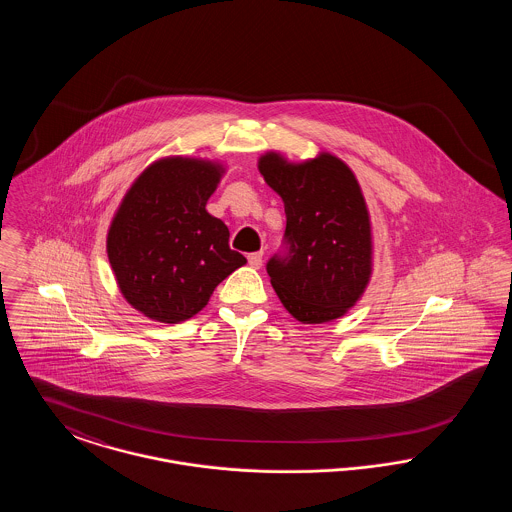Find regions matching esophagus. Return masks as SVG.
Listing matches in <instances>:
<instances>
[{
  "label": "esophagus",
  "instance_id": "34e87169",
  "mask_svg": "<svg viewBox=\"0 0 512 512\" xmlns=\"http://www.w3.org/2000/svg\"><path fill=\"white\" fill-rule=\"evenodd\" d=\"M247 263L253 268H259L263 265V253L257 251V253H249L247 255Z\"/></svg>",
  "mask_w": 512,
  "mask_h": 512
}]
</instances>
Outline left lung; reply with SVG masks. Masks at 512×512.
I'll return each mask as SVG.
<instances>
[{
	"instance_id": "8db88e82",
	"label": "left lung",
	"mask_w": 512,
	"mask_h": 512,
	"mask_svg": "<svg viewBox=\"0 0 512 512\" xmlns=\"http://www.w3.org/2000/svg\"><path fill=\"white\" fill-rule=\"evenodd\" d=\"M257 167L286 211L288 251L267 263L274 292L303 324L343 317L372 274L370 215L355 174L326 151L303 163L267 151Z\"/></svg>"
}]
</instances>
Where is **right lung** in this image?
<instances>
[{
	"label": "right lung",
	"instance_id": "1",
	"mask_svg": "<svg viewBox=\"0 0 512 512\" xmlns=\"http://www.w3.org/2000/svg\"><path fill=\"white\" fill-rule=\"evenodd\" d=\"M224 167L194 157L151 163L111 220L107 257L124 299L144 317L178 324L197 315L220 282L244 267L230 232L205 205Z\"/></svg>",
	"mask_w": 512,
	"mask_h": 512
}]
</instances>
